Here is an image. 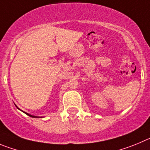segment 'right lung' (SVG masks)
Instances as JSON below:
<instances>
[{
	"label": "right lung",
	"instance_id": "1",
	"mask_svg": "<svg viewBox=\"0 0 150 150\" xmlns=\"http://www.w3.org/2000/svg\"><path fill=\"white\" fill-rule=\"evenodd\" d=\"M23 112H24V111H23ZM24 113H25V114H26L27 115L30 116V117H34V118H35V117H36V118H38V117H36V116H32V115H30V114H28V113H25V112H24Z\"/></svg>",
	"mask_w": 150,
	"mask_h": 150
}]
</instances>
